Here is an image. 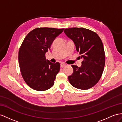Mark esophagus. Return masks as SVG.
<instances>
[{
    "instance_id": "obj_1",
    "label": "esophagus",
    "mask_w": 122,
    "mask_h": 122,
    "mask_svg": "<svg viewBox=\"0 0 122 122\" xmlns=\"http://www.w3.org/2000/svg\"><path fill=\"white\" fill-rule=\"evenodd\" d=\"M65 66H66V64H65L64 63H61V64H60L61 67H64Z\"/></svg>"
}]
</instances>
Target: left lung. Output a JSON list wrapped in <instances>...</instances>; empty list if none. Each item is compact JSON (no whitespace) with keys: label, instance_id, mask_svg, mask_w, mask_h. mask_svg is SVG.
<instances>
[{"label":"left lung","instance_id":"obj_1","mask_svg":"<svg viewBox=\"0 0 122 122\" xmlns=\"http://www.w3.org/2000/svg\"><path fill=\"white\" fill-rule=\"evenodd\" d=\"M64 32L73 41L76 51L83 59L80 67L71 65L73 73L68 77V80L76 88H91L99 80L105 66V54L102 40L95 32L83 28H67Z\"/></svg>","mask_w":122,"mask_h":122}]
</instances>
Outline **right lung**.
I'll return each instance as SVG.
<instances>
[{
	"label": "right lung",
	"instance_id": "right-lung-1",
	"mask_svg": "<svg viewBox=\"0 0 122 122\" xmlns=\"http://www.w3.org/2000/svg\"><path fill=\"white\" fill-rule=\"evenodd\" d=\"M63 30L37 28L25 38L18 52V62L23 79L31 88L43 91L54 86L60 64L46 60L45 54Z\"/></svg>",
	"mask_w": 122,
	"mask_h": 122
}]
</instances>
